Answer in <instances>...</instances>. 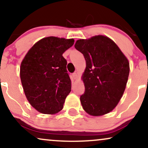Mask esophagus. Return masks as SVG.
Wrapping results in <instances>:
<instances>
[{"instance_id": "34e87169", "label": "esophagus", "mask_w": 148, "mask_h": 148, "mask_svg": "<svg viewBox=\"0 0 148 148\" xmlns=\"http://www.w3.org/2000/svg\"><path fill=\"white\" fill-rule=\"evenodd\" d=\"M72 77H73V78H74V79H77L78 78V75H77V74H76V72H74L72 74Z\"/></svg>"}]
</instances>
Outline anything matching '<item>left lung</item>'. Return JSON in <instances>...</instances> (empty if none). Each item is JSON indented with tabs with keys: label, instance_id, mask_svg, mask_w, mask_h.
I'll return each mask as SVG.
<instances>
[{
	"label": "left lung",
	"instance_id": "left-lung-1",
	"mask_svg": "<svg viewBox=\"0 0 148 148\" xmlns=\"http://www.w3.org/2000/svg\"><path fill=\"white\" fill-rule=\"evenodd\" d=\"M74 47L86 61L85 92L80 97L83 109L93 116L109 113L124 92L130 72L128 59L113 41L103 35L77 40Z\"/></svg>",
	"mask_w": 148,
	"mask_h": 148
}]
</instances>
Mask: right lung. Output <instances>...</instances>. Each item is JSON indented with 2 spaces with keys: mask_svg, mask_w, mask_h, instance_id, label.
I'll use <instances>...</instances> for the list:
<instances>
[{
  "mask_svg": "<svg viewBox=\"0 0 148 148\" xmlns=\"http://www.w3.org/2000/svg\"><path fill=\"white\" fill-rule=\"evenodd\" d=\"M73 39L48 37L37 42L20 66V78L28 101L37 111L55 114L62 110L71 91V80L63 53L72 47Z\"/></svg>",
  "mask_w": 148,
  "mask_h": 148,
  "instance_id": "obj_1",
  "label": "right lung"
}]
</instances>
